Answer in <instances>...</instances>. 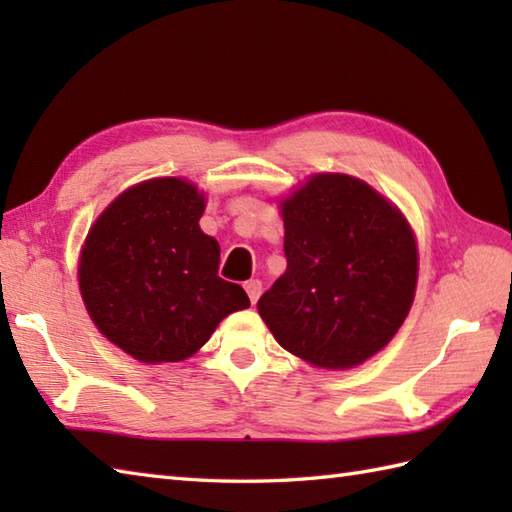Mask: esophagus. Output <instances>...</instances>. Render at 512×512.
I'll list each match as a JSON object with an SVG mask.
<instances>
[{"instance_id": "obj_1", "label": "esophagus", "mask_w": 512, "mask_h": 512, "mask_svg": "<svg viewBox=\"0 0 512 512\" xmlns=\"http://www.w3.org/2000/svg\"><path fill=\"white\" fill-rule=\"evenodd\" d=\"M244 290H246L250 303H257L259 295H262V281L250 279V281H246V284H244Z\"/></svg>"}]
</instances>
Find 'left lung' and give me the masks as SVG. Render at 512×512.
<instances>
[{
  "label": "left lung",
  "instance_id": "left-lung-1",
  "mask_svg": "<svg viewBox=\"0 0 512 512\" xmlns=\"http://www.w3.org/2000/svg\"><path fill=\"white\" fill-rule=\"evenodd\" d=\"M288 268L257 301L277 343L312 365H361L411 308L416 239L369 184L319 173L281 202Z\"/></svg>",
  "mask_w": 512,
  "mask_h": 512
}]
</instances>
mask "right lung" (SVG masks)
<instances>
[{"instance_id": "1", "label": "right lung", "mask_w": 512, "mask_h": 512, "mask_svg": "<svg viewBox=\"0 0 512 512\" xmlns=\"http://www.w3.org/2000/svg\"><path fill=\"white\" fill-rule=\"evenodd\" d=\"M202 213L193 184L156 178L118 195L85 239V308L138 361H184L224 317L250 306L242 286L217 275L220 246L200 231Z\"/></svg>"}]
</instances>
